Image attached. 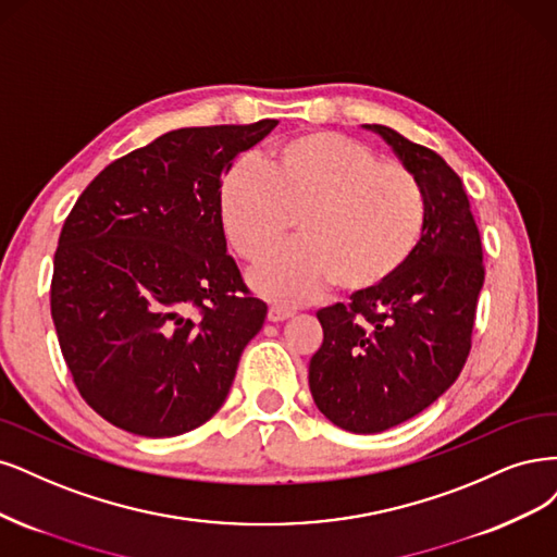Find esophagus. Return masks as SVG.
<instances>
[{"label":"esophagus","mask_w":557,"mask_h":557,"mask_svg":"<svg viewBox=\"0 0 557 557\" xmlns=\"http://www.w3.org/2000/svg\"><path fill=\"white\" fill-rule=\"evenodd\" d=\"M294 312L292 310H282V308H271L268 310V321H273V324H280V321L292 319Z\"/></svg>","instance_id":"1"}]
</instances>
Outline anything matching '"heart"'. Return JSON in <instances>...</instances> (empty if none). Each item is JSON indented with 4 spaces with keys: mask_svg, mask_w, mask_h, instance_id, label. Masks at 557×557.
<instances>
[{
    "mask_svg": "<svg viewBox=\"0 0 557 557\" xmlns=\"http://www.w3.org/2000/svg\"><path fill=\"white\" fill-rule=\"evenodd\" d=\"M226 240L245 261H261L296 221L299 245L255 268L263 298L300 305L333 282L366 296L396 277L423 238L425 194L398 161H380L366 143L312 132L280 143L263 171L238 164L220 187Z\"/></svg>",
    "mask_w": 557,
    "mask_h": 557,
    "instance_id": "obj_1",
    "label": "heart"
}]
</instances>
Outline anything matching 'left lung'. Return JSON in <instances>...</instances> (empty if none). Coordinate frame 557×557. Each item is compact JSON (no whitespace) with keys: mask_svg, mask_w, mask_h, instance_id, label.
<instances>
[{"mask_svg":"<svg viewBox=\"0 0 557 557\" xmlns=\"http://www.w3.org/2000/svg\"><path fill=\"white\" fill-rule=\"evenodd\" d=\"M419 177L423 238L403 271L351 305L317 312L324 343L310 358V393L331 423L382 433L421 414L468 361L483 286L481 238L462 181L446 161L382 124H363Z\"/></svg>","mask_w":557,"mask_h":557,"instance_id":"obj_1","label":"left lung"}]
</instances>
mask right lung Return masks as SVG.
<instances>
[{
    "instance_id": "add662e5",
    "label": "right lung",
    "mask_w": 557,
    "mask_h": 557,
    "mask_svg": "<svg viewBox=\"0 0 557 557\" xmlns=\"http://www.w3.org/2000/svg\"><path fill=\"white\" fill-rule=\"evenodd\" d=\"M275 124L159 136L106 166L62 226L50 286L62 356L85 403L127 433L203 425L263 326L265 302L226 255L220 183Z\"/></svg>"
}]
</instances>
